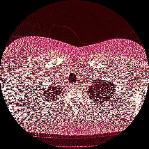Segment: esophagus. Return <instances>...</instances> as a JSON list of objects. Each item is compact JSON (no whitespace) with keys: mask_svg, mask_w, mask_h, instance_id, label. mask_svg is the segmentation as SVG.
Instances as JSON below:
<instances>
[{"mask_svg":"<svg viewBox=\"0 0 149 149\" xmlns=\"http://www.w3.org/2000/svg\"><path fill=\"white\" fill-rule=\"evenodd\" d=\"M72 86H73V87H76V86H77V85H76V84H73Z\"/></svg>","mask_w":149,"mask_h":149,"instance_id":"esophagus-1","label":"esophagus"}]
</instances>
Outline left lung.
<instances>
[{"label":"left lung","instance_id":"obj_1","mask_svg":"<svg viewBox=\"0 0 149 149\" xmlns=\"http://www.w3.org/2000/svg\"><path fill=\"white\" fill-rule=\"evenodd\" d=\"M115 84L112 80L103 81L101 78L95 79L91 86H88L87 92L92 103L101 105L113 98L115 93Z\"/></svg>","mask_w":149,"mask_h":149}]
</instances>
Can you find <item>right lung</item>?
I'll list each match as a JSON object with an SVG mask.
<instances>
[{
  "label": "right lung",
  "mask_w": 149,
  "mask_h": 149,
  "mask_svg": "<svg viewBox=\"0 0 149 149\" xmlns=\"http://www.w3.org/2000/svg\"><path fill=\"white\" fill-rule=\"evenodd\" d=\"M63 92V89L60 86H56V85H52L51 83L47 89L44 90H40V95L45 96L46 98V101H53L55 99H58V97L60 95L61 93Z\"/></svg>",
  "instance_id": "obj_1"
}]
</instances>
